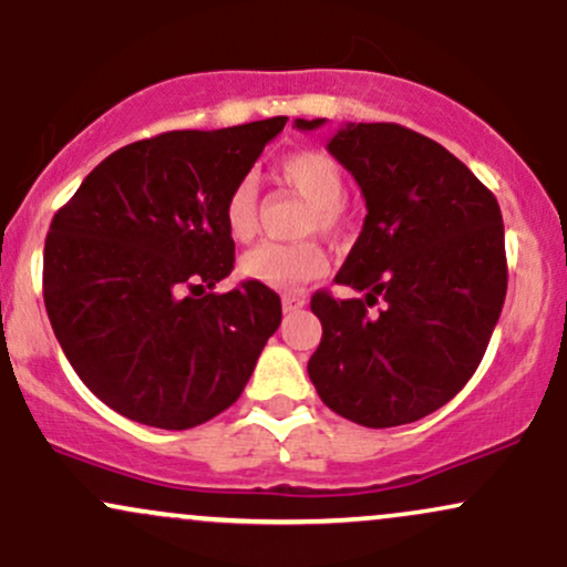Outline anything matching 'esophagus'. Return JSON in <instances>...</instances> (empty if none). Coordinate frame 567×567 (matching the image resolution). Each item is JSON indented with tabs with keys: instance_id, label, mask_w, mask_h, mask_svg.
<instances>
[{
	"instance_id": "1",
	"label": "esophagus",
	"mask_w": 567,
	"mask_h": 567,
	"mask_svg": "<svg viewBox=\"0 0 567 567\" xmlns=\"http://www.w3.org/2000/svg\"><path fill=\"white\" fill-rule=\"evenodd\" d=\"M303 306H306V298H301V296H282V309H285V315H290V311L303 309Z\"/></svg>"
}]
</instances>
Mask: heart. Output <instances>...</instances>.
<instances>
[{
    "label": "heart",
    "instance_id": "1",
    "mask_svg": "<svg viewBox=\"0 0 567 567\" xmlns=\"http://www.w3.org/2000/svg\"><path fill=\"white\" fill-rule=\"evenodd\" d=\"M277 175L282 184L298 192L309 202L303 231H320L322 237H341L347 229V205H343V181L341 167L322 152H298L279 159ZM226 229L234 239H250L258 226V197L252 181H239L231 188L224 205ZM324 271V256L317 245H279L261 243L247 250L239 261V275L250 282L266 285L271 290H292L306 279L320 277Z\"/></svg>",
    "mask_w": 567,
    "mask_h": 567
}]
</instances>
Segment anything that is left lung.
<instances>
[{"mask_svg": "<svg viewBox=\"0 0 567 567\" xmlns=\"http://www.w3.org/2000/svg\"><path fill=\"white\" fill-rule=\"evenodd\" d=\"M322 125L296 120L298 130ZM328 152L365 197V224L336 275L362 298L311 296L322 341L309 379L354 424H413L464 389L498 322V202L445 146L392 122H349ZM375 302L382 309L370 312Z\"/></svg>", "mask_w": 567, "mask_h": 567, "instance_id": "1", "label": "left lung"}]
</instances>
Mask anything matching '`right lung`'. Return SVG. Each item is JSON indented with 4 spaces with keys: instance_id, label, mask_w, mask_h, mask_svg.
Here are the masks:
<instances>
[{
    "instance_id": "1",
    "label": "right lung",
    "mask_w": 567,
    "mask_h": 567,
    "mask_svg": "<svg viewBox=\"0 0 567 567\" xmlns=\"http://www.w3.org/2000/svg\"><path fill=\"white\" fill-rule=\"evenodd\" d=\"M285 122L135 141L55 213L44 309L84 386L125 419L192 429L224 413L282 322L266 285L213 288L234 269L226 197Z\"/></svg>"
}]
</instances>
